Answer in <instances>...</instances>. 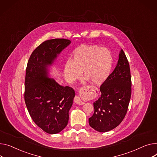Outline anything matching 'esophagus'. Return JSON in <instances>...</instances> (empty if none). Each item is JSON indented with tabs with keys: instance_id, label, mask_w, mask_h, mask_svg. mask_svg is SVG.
Returning a JSON list of instances; mask_svg holds the SVG:
<instances>
[{
	"instance_id": "34e87169",
	"label": "esophagus",
	"mask_w": 157,
	"mask_h": 157,
	"mask_svg": "<svg viewBox=\"0 0 157 157\" xmlns=\"http://www.w3.org/2000/svg\"><path fill=\"white\" fill-rule=\"evenodd\" d=\"M82 90H83V89H82ZM82 91V90H80V91ZM75 102L76 104H78V105H82V104H84V102H82V101L80 100L79 96H76V97L75 98Z\"/></svg>"
}]
</instances>
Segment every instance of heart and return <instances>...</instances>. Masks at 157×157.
Instances as JSON below:
<instances>
[{
    "mask_svg": "<svg viewBox=\"0 0 157 157\" xmlns=\"http://www.w3.org/2000/svg\"><path fill=\"white\" fill-rule=\"evenodd\" d=\"M112 66L110 52L97 45H83L73 52L71 61L65 64L64 72L68 81L72 82L83 76L94 85L105 81Z\"/></svg>",
    "mask_w": 157,
    "mask_h": 157,
    "instance_id": "heart-1",
    "label": "heart"
}]
</instances>
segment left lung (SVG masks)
I'll use <instances>...</instances> for the list:
<instances>
[{"mask_svg":"<svg viewBox=\"0 0 157 157\" xmlns=\"http://www.w3.org/2000/svg\"><path fill=\"white\" fill-rule=\"evenodd\" d=\"M129 62L122 49L117 66L100 86V97L93 103L94 113L90 126L98 132H107L118 126L128 112L131 95Z\"/></svg>","mask_w":157,"mask_h":157,"instance_id":"1","label":"left lung"}]
</instances>
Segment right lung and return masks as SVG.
<instances>
[{
    "instance_id": "right-lung-1",
    "label": "right lung",
    "mask_w": 157,
    "mask_h": 157,
    "mask_svg": "<svg viewBox=\"0 0 157 157\" xmlns=\"http://www.w3.org/2000/svg\"><path fill=\"white\" fill-rule=\"evenodd\" d=\"M71 44L64 38L48 40L30 56L26 70L25 101L31 117L48 134H56L67 125L75 90L48 78V66Z\"/></svg>"
}]
</instances>
